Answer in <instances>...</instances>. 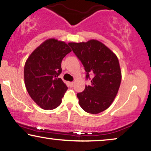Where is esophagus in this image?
<instances>
[{"label":"esophagus","mask_w":151,"mask_h":151,"mask_svg":"<svg viewBox=\"0 0 151 151\" xmlns=\"http://www.w3.org/2000/svg\"><path fill=\"white\" fill-rule=\"evenodd\" d=\"M68 85H69V87H73V85H74V82H68Z\"/></svg>","instance_id":"obj_1"}]
</instances>
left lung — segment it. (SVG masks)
I'll return each mask as SVG.
<instances>
[{
  "label": "left lung",
  "mask_w": 151,
  "mask_h": 151,
  "mask_svg": "<svg viewBox=\"0 0 151 151\" xmlns=\"http://www.w3.org/2000/svg\"><path fill=\"white\" fill-rule=\"evenodd\" d=\"M86 72V78L93 76L91 85L77 93L79 104L84 111L98 114L112 104L122 80V71L117 55L100 41L69 42Z\"/></svg>",
  "instance_id": "left-lung-1"
}]
</instances>
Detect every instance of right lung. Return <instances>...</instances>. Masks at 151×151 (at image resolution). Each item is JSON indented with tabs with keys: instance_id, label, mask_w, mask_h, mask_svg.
<instances>
[{
	"instance_id": "right-lung-1",
	"label": "right lung",
	"mask_w": 151,
	"mask_h": 151,
	"mask_svg": "<svg viewBox=\"0 0 151 151\" xmlns=\"http://www.w3.org/2000/svg\"><path fill=\"white\" fill-rule=\"evenodd\" d=\"M71 51L66 42L49 38L26 60L24 80L27 91L41 109L52 110L61 104L67 86L58 76L62 72V60Z\"/></svg>"
}]
</instances>
